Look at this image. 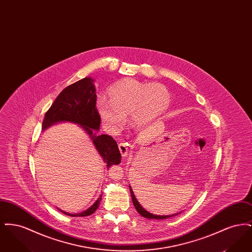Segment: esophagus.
<instances>
[{
	"label": "esophagus",
	"mask_w": 252,
	"mask_h": 252,
	"mask_svg": "<svg viewBox=\"0 0 252 252\" xmlns=\"http://www.w3.org/2000/svg\"><path fill=\"white\" fill-rule=\"evenodd\" d=\"M119 150H120L121 155L123 157L127 156V152H128V144L126 143H120L118 144Z\"/></svg>",
	"instance_id": "esophagus-1"
}]
</instances>
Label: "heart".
Listing matches in <instances>:
<instances>
[{"label": "heart", "instance_id": "obj_1", "mask_svg": "<svg viewBox=\"0 0 252 252\" xmlns=\"http://www.w3.org/2000/svg\"><path fill=\"white\" fill-rule=\"evenodd\" d=\"M105 97L97 99L95 108L104 127L110 133L119 131L130 116L133 128L141 129L156 120L170 104V94L163 85L143 83L126 78L112 85Z\"/></svg>", "mask_w": 252, "mask_h": 252}]
</instances>
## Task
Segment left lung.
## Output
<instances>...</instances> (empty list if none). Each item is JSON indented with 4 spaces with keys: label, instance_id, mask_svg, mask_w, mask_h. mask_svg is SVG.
Here are the masks:
<instances>
[{
    "label": "left lung",
    "instance_id": "1",
    "mask_svg": "<svg viewBox=\"0 0 252 252\" xmlns=\"http://www.w3.org/2000/svg\"><path fill=\"white\" fill-rule=\"evenodd\" d=\"M129 190H130L132 201H133V204H134V206H135V209H136L137 212H138L141 216H143V217H144V218H149V219H166V218H169V217H171V216H175L178 215V214H177V215H174V216H156V215L150 214L149 212H147L146 210H144V208L142 207V205L139 203V201L137 200V198H136L135 195H134V192L132 191L130 186H129Z\"/></svg>",
    "mask_w": 252,
    "mask_h": 252
}]
</instances>
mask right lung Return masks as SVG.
Returning <instances> with one entry per match:
<instances>
[{
    "label": "right lung",
    "mask_w": 252,
    "mask_h": 252,
    "mask_svg": "<svg viewBox=\"0 0 252 252\" xmlns=\"http://www.w3.org/2000/svg\"><path fill=\"white\" fill-rule=\"evenodd\" d=\"M94 80L91 77L83 79L65 88L56 98L51 108L45 113L42 122V130L47 129L51 126L61 123L69 122L79 125L86 133L92 138L93 143L103 158L107 167L121 162L120 151L117 143L111 136L106 134L96 136L94 131H98L101 119L95 108L96 91L94 84ZM102 195L91 208L80 214H69L61 211L69 216H88L93 215L99 207Z\"/></svg>",
    "instance_id": "right-lung-1"
}]
</instances>
